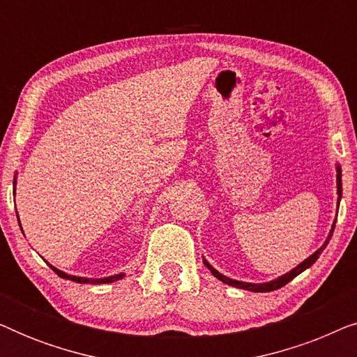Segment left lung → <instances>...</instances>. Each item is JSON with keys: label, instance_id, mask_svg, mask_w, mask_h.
Listing matches in <instances>:
<instances>
[{"label": "left lung", "instance_id": "1", "mask_svg": "<svg viewBox=\"0 0 357 357\" xmlns=\"http://www.w3.org/2000/svg\"><path fill=\"white\" fill-rule=\"evenodd\" d=\"M336 195H338V199H336V216L333 219V224H331V229L328 232V236H326L324 245H321L319 250H315L312 253L310 257H307L304 261L299 263L296 268H292L289 273H286V275H282L280 278H276V280L273 281H268V282H245V281H237V280H232V278H227L224 276L222 273H219L218 270H214V268L209 265L208 260H204L203 258V263L208 266V270L213 273L214 278H218L219 281H222L224 284H229V286H234V287H238V289H245V291H252V292H270V291H276L282 287L287 282L294 280L297 275H301L302 271H305L307 268H310L314 263L319 260L320 253L325 250V247L328 245L331 236H333V231H335V224H336V218H338V208H340V202H341V195H343V183H341V167L340 164H336Z\"/></svg>", "mask_w": 357, "mask_h": 357}]
</instances>
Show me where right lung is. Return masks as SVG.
I'll return each mask as SVG.
<instances>
[{
  "label": "right lung",
  "mask_w": 357,
  "mask_h": 357,
  "mask_svg": "<svg viewBox=\"0 0 357 357\" xmlns=\"http://www.w3.org/2000/svg\"><path fill=\"white\" fill-rule=\"evenodd\" d=\"M16 178H17V174L14 175V195H16ZM17 221H19V214H17ZM21 224V222H19ZM48 266L52 268L53 271L56 273L58 276L63 278V280H70V281H75V282H79V284H109V282H114V281H119L121 278H125V273H119V275H114V276H107V278H82V276H75V275H68V273L58 270L53 265L48 263Z\"/></svg>",
  "instance_id": "obj_1"
}]
</instances>
